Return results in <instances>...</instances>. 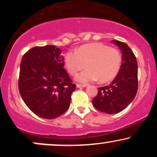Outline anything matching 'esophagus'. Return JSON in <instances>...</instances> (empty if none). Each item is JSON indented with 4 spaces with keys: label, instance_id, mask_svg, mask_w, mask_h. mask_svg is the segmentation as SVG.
<instances>
[{
    "label": "esophagus",
    "instance_id": "1",
    "mask_svg": "<svg viewBox=\"0 0 157 157\" xmlns=\"http://www.w3.org/2000/svg\"><path fill=\"white\" fill-rule=\"evenodd\" d=\"M86 86H87V85H86V84H77V88H84V87H86Z\"/></svg>",
    "mask_w": 157,
    "mask_h": 157
}]
</instances>
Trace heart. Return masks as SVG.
Wrapping results in <instances>:
<instances>
[{"mask_svg": "<svg viewBox=\"0 0 157 157\" xmlns=\"http://www.w3.org/2000/svg\"><path fill=\"white\" fill-rule=\"evenodd\" d=\"M122 63V55L115 48L102 44H90L80 46L65 55V67L71 75H76L80 70L87 68L77 75L78 82H93L99 79L102 82H109L117 75Z\"/></svg>", "mask_w": 157, "mask_h": 157, "instance_id": "1", "label": "heart"}]
</instances>
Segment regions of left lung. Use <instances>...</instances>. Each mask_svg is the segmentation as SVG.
I'll list each match as a JSON object with an SVG mask.
<instances>
[{"label":"left lung","instance_id":"1","mask_svg":"<svg viewBox=\"0 0 157 157\" xmlns=\"http://www.w3.org/2000/svg\"><path fill=\"white\" fill-rule=\"evenodd\" d=\"M112 43L121 50V67L111 84L98 88L97 95L92 100L95 109L109 114L125 109L133 101L138 89V65L134 52L125 43Z\"/></svg>","mask_w":157,"mask_h":157}]
</instances>
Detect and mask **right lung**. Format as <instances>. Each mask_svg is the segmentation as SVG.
Wrapping results in <instances>:
<instances>
[{"label":"right lung","instance_id":"1","mask_svg":"<svg viewBox=\"0 0 157 157\" xmlns=\"http://www.w3.org/2000/svg\"><path fill=\"white\" fill-rule=\"evenodd\" d=\"M62 50L52 45L35 46L23 56L18 89L34 113L52 120L67 111L76 85L64 69Z\"/></svg>","mask_w":157,"mask_h":157}]
</instances>
